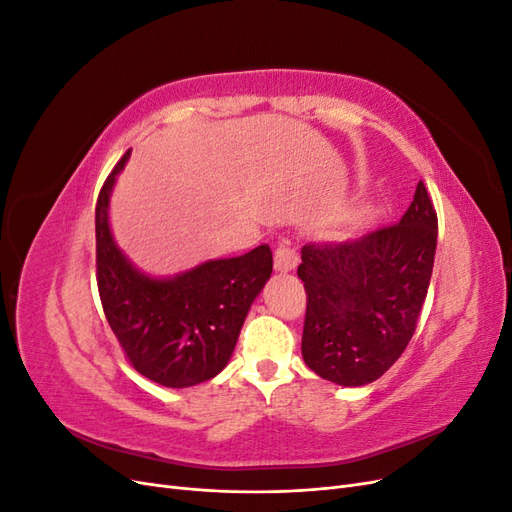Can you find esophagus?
<instances>
[{
    "label": "esophagus",
    "mask_w": 512,
    "mask_h": 512,
    "mask_svg": "<svg viewBox=\"0 0 512 512\" xmlns=\"http://www.w3.org/2000/svg\"><path fill=\"white\" fill-rule=\"evenodd\" d=\"M299 265V254L288 245H277L275 250V269L277 271H292Z\"/></svg>",
    "instance_id": "obj_1"
}]
</instances>
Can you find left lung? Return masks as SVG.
Here are the masks:
<instances>
[{
	"mask_svg": "<svg viewBox=\"0 0 512 512\" xmlns=\"http://www.w3.org/2000/svg\"><path fill=\"white\" fill-rule=\"evenodd\" d=\"M438 243V213L423 181L397 224L342 243H307L297 269L307 307L301 352L324 380H378L416 331Z\"/></svg>",
	"mask_w": 512,
	"mask_h": 512,
	"instance_id": "8db88e82",
	"label": "left lung"
}]
</instances>
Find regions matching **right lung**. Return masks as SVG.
<instances>
[{"mask_svg":"<svg viewBox=\"0 0 512 512\" xmlns=\"http://www.w3.org/2000/svg\"><path fill=\"white\" fill-rule=\"evenodd\" d=\"M115 164L96 203V280L104 316L130 365L170 389L211 380L235 350L247 312L273 271L269 245L209 260L173 280H151L121 254L108 228Z\"/></svg>","mask_w":512,"mask_h":512,"instance_id":"right-lung-1","label":"right lung"}]
</instances>
